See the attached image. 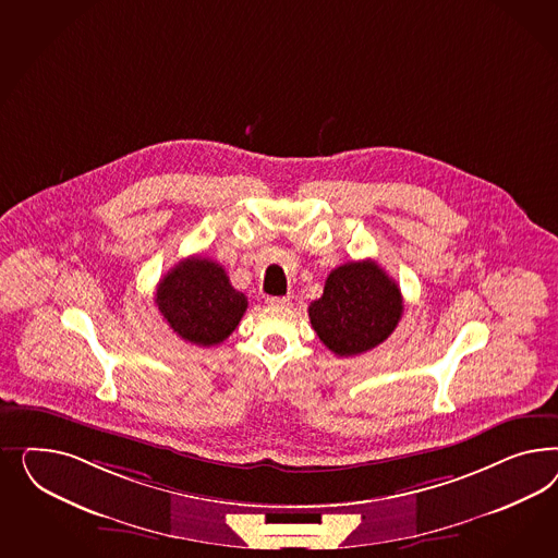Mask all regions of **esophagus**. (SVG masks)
Wrapping results in <instances>:
<instances>
[{"mask_svg":"<svg viewBox=\"0 0 558 558\" xmlns=\"http://www.w3.org/2000/svg\"><path fill=\"white\" fill-rule=\"evenodd\" d=\"M266 303L271 304V306H288L292 303V299L290 296H270Z\"/></svg>","mask_w":558,"mask_h":558,"instance_id":"1","label":"esophagus"}]
</instances>
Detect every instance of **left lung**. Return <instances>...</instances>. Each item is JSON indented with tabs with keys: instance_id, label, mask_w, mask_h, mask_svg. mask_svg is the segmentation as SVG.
<instances>
[{
	"instance_id": "8db88e82",
	"label": "left lung",
	"mask_w": 558,
	"mask_h": 558,
	"mask_svg": "<svg viewBox=\"0 0 558 558\" xmlns=\"http://www.w3.org/2000/svg\"><path fill=\"white\" fill-rule=\"evenodd\" d=\"M403 315L397 282L376 262H348L325 280L322 299L308 306V319L336 355H357L383 343Z\"/></svg>"
}]
</instances>
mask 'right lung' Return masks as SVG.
Here are the masks:
<instances>
[{"mask_svg":"<svg viewBox=\"0 0 558 558\" xmlns=\"http://www.w3.org/2000/svg\"><path fill=\"white\" fill-rule=\"evenodd\" d=\"M155 303L180 338L203 348L229 338L247 311V296L231 287L225 268L198 255L159 280Z\"/></svg>","mask_w":558,"mask_h":558,"instance_id":"add662e5","label":"right lung"}]
</instances>
